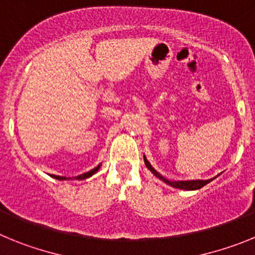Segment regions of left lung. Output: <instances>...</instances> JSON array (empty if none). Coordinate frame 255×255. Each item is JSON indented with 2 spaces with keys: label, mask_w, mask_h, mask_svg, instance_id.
Listing matches in <instances>:
<instances>
[{
  "label": "left lung",
  "mask_w": 255,
  "mask_h": 255,
  "mask_svg": "<svg viewBox=\"0 0 255 255\" xmlns=\"http://www.w3.org/2000/svg\"><path fill=\"white\" fill-rule=\"evenodd\" d=\"M144 163H145V166L148 167V170H150V172H152L153 175H155V176L158 177L159 180L164 181L166 184H167V185L172 186V188L182 189V190H198V189L203 188L204 185H207L208 182H211L212 180L215 179V177H213V179H209V180H188V181H170V180L164 179L162 175H159V173L152 167V164L148 162V159L145 158V155H144Z\"/></svg>",
  "instance_id": "8db88e82"
}]
</instances>
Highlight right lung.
<instances>
[{
	"instance_id": "1",
	"label": "right lung",
	"mask_w": 255,
	"mask_h": 255,
	"mask_svg": "<svg viewBox=\"0 0 255 255\" xmlns=\"http://www.w3.org/2000/svg\"><path fill=\"white\" fill-rule=\"evenodd\" d=\"M101 167V164L100 166H97L96 168H93V170H91L89 171V172H85V173H83V175H79V176H76V179L78 180H84V179H87V177H89V176H92V175H93V173H96L97 171H98V168ZM56 179L57 180H66V177H64V176H55Z\"/></svg>"
}]
</instances>
